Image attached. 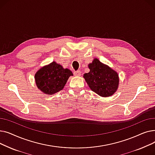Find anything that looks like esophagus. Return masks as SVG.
<instances>
[{
	"label": "esophagus",
	"mask_w": 155,
	"mask_h": 155,
	"mask_svg": "<svg viewBox=\"0 0 155 155\" xmlns=\"http://www.w3.org/2000/svg\"><path fill=\"white\" fill-rule=\"evenodd\" d=\"M74 75L75 76H80L81 75V71L80 70H77L74 72Z\"/></svg>",
	"instance_id": "obj_1"
}]
</instances>
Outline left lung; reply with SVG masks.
I'll return each instance as SVG.
<instances>
[{
    "instance_id": "1",
    "label": "left lung",
    "mask_w": 155,
    "mask_h": 155,
    "mask_svg": "<svg viewBox=\"0 0 155 155\" xmlns=\"http://www.w3.org/2000/svg\"><path fill=\"white\" fill-rule=\"evenodd\" d=\"M90 71L84 78L91 90L102 97H109L114 93L119 85L117 73L95 58L88 64Z\"/></svg>"
}]
</instances>
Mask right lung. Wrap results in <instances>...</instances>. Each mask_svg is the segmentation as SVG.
<instances>
[{
    "label": "right lung",
    "mask_w": 155,
    "mask_h": 155,
    "mask_svg": "<svg viewBox=\"0 0 155 155\" xmlns=\"http://www.w3.org/2000/svg\"><path fill=\"white\" fill-rule=\"evenodd\" d=\"M72 72L61 65L52 62L38 70L35 74L38 88L43 93L53 95L60 91L66 84Z\"/></svg>",
    "instance_id": "1"
}]
</instances>
